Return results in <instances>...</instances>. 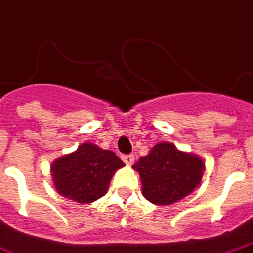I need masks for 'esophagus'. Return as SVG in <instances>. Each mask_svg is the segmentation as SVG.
Returning <instances> with one entry per match:
<instances>
[{"mask_svg":"<svg viewBox=\"0 0 253 253\" xmlns=\"http://www.w3.org/2000/svg\"><path fill=\"white\" fill-rule=\"evenodd\" d=\"M122 160L125 161V164L126 165H132V162H134V155L132 154H126L122 157Z\"/></svg>","mask_w":253,"mask_h":253,"instance_id":"esophagus-1","label":"esophagus"}]
</instances>
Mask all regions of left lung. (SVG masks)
<instances>
[{
    "instance_id": "1",
    "label": "left lung",
    "mask_w": 253,
    "mask_h": 253,
    "mask_svg": "<svg viewBox=\"0 0 253 253\" xmlns=\"http://www.w3.org/2000/svg\"><path fill=\"white\" fill-rule=\"evenodd\" d=\"M132 169L141 175L146 200L157 205H170L197 188L205 164L198 155L178 150L169 142H161L141 157Z\"/></svg>"
}]
</instances>
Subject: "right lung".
I'll use <instances>...</instances> for the list:
<instances>
[{
  "mask_svg": "<svg viewBox=\"0 0 253 253\" xmlns=\"http://www.w3.org/2000/svg\"><path fill=\"white\" fill-rule=\"evenodd\" d=\"M122 166L125 162L114 151L85 142L74 153L53 161L50 171L57 193L89 204L107 193L112 175Z\"/></svg>",
  "mask_w": 253,
  "mask_h": 253,
  "instance_id": "obj_1",
  "label": "right lung"
}]
</instances>
